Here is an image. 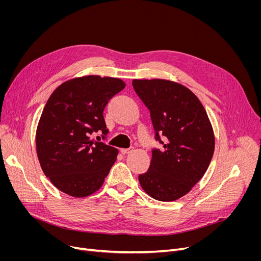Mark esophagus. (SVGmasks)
<instances>
[{"label":"esophagus","mask_w":261,"mask_h":261,"mask_svg":"<svg viewBox=\"0 0 261 261\" xmlns=\"http://www.w3.org/2000/svg\"><path fill=\"white\" fill-rule=\"evenodd\" d=\"M132 150H133V147H129V148H121V149H120V152H121L122 154H127V153L131 152Z\"/></svg>","instance_id":"obj_1"}]
</instances>
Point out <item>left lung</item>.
Wrapping results in <instances>:
<instances>
[{"instance_id":"left-lung-1","label":"left lung","mask_w":261,"mask_h":261,"mask_svg":"<svg viewBox=\"0 0 261 261\" xmlns=\"http://www.w3.org/2000/svg\"><path fill=\"white\" fill-rule=\"evenodd\" d=\"M135 93L150 111L155 141L149 169L139 175L146 193L174 201L200 181L212 161L215 138L208 116L186 87L164 79H134ZM164 141H161V138Z\"/></svg>"}]
</instances>
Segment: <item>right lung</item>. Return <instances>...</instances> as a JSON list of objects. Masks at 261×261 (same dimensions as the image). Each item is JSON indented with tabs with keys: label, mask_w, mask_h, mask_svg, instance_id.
<instances>
[{
	"label": "right lung",
	"mask_w": 261,
	"mask_h": 261,
	"mask_svg": "<svg viewBox=\"0 0 261 261\" xmlns=\"http://www.w3.org/2000/svg\"><path fill=\"white\" fill-rule=\"evenodd\" d=\"M125 86L118 78L92 75L68 80L50 95L37 128V154L44 174L63 193L82 198L103 184L118 150L91 135L101 132L107 139L103 110Z\"/></svg>",
	"instance_id": "1"
}]
</instances>
